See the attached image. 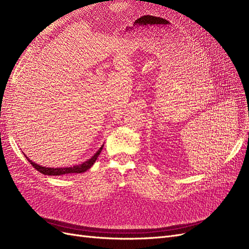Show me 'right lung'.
Here are the masks:
<instances>
[{"mask_svg":"<svg viewBox=\"0 0 249 249\" xmlns=\"http://www.w3.org/2000/svg\"><path fill=\"white\" fill-rule=\"evenodd\" d=\"M103 147H104V145H102L100 147V149L97 150V152L87 161L83 162L82 164H79V165H74V166H71V167H61V168H60V167L59 168L44 167V166H41V165L36 164L33 161L30 160L28 157H26V155H25V157L27 158V160L30 163H31V165L36 170H38L39 172L43 173V175H47V176H62V175H69V173H82V172H85L86 170H88L94 164V162L96 161L97 157L100 156V154L102 152ZM22 154H24V153H22Z\"/></svg>","mask_w":249,"mask_h":249,"instance_id":"1","label":"right lung"}]
</instances>
